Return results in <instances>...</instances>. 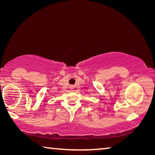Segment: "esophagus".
<instances>
[{"mask_svg": "<svg viewBox=\"0 0 155 155\" xmlns=\"http://www.w3.org/2000/svg\"><path fill=\"white\" fill-rule=\"evenodd\" d=\"M70 87H72H72H73V86H72H72H70Z\"/></svg>", "mask_w": 155, "mask_h": 155, "instance_id": "34e87169", "label": "esophagus"}]
</instances>
